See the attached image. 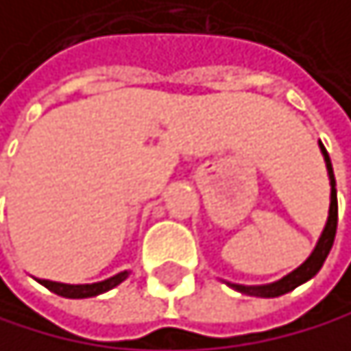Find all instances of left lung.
Wrapping results in <instances>:
<instances>
[{
    "label": "left lung",
    "mask_w": 351,
    "mask_h": 351,
    "mask_svg": "<svg viewBox=\"0 0 351 351\" xmlns=\"http://www.w3.org/2000/svg\"><path fill=\"white\" fill-rule=\"evenodd\" d=\"M319 152L324 156L326 162V171H328V180H330V208H328V219H326V225L322 229V234L317 238L315 249L311 251L302 264L291 270L289 274H285L283 278H278L274 283H266V285H240V283H229L225 281L232 289L246 293V296H255V298H276V296H283V293H289L291 289H296L298 285L311 281V278L319 272V268L324 266L326 257H328L330 249H332V242H335V234H337V184H335V173H332V162L330 156L326 152V147L319 141Z\"/></svg>",
    "instance_id": "1"
}]
</instances>
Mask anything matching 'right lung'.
<instances>
[{
	"label": "right lung",
	"instance_id": "add662e5",
	"mask_svg": "<svg viewBox=\"0 0 351 351\" xmlns=\"http://www.w3.org/2000/svg\"><path fill=\"white\" fill-rule=\"evenodd\" d=\"M128 274H130V270H122V272H117V274L105 278V281H98V283H81V285L47 281V278H38V283L45 285L47 289H51L53 293H58V296H64V298H94V296H100V293H105V291L117 287L122 281H126Z\"/></svg>",
	"mask_w": 351,
	"mask_h": 351
}]
</instances>
